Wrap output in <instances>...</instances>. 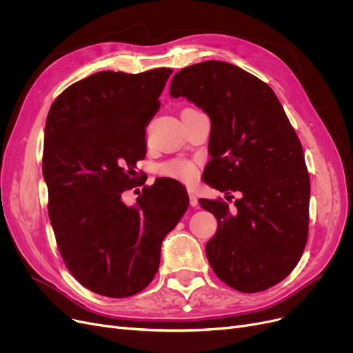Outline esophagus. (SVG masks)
Wrapping results in <instances>:
<instances>
[{
    "label": "esophagus",
    "instance_id": "obj_1",
    "mask_svg": "<svg viewBox=\"0 0 353 353\" xmlns=\"http://www.w3.org/2000/svg\"><path fill=\"white\" fill-rule=\"evenodd\" d=\"M189 199H190V206L196 208L199 205V200H197V197H196V194L193 192H189Z\"/></svg>",
    "mask_w": 353,
    "mask_h": 353
}]
</instances>
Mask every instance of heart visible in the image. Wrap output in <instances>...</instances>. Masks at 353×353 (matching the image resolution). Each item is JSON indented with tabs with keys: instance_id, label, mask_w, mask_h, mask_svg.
<instances>
[{
	"instance_id": "b5f03b06",
	"label": "heart",
	"mask_w": 353,
	"mask_h": 353,
	"mask_svg": "<svg viewBox=\"0 0 353 353\" xmlns=\"http://www.w3.org/2000/svg\"><path fill=\"white\" fill-rule=\"evenodd\" d=\"M159 172L170 179L181 181H193L197 177V167L194 163L184 159H172L159 167Z\"/></svg>"
}]
</instances>
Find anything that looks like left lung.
I'll list each match as a JSON object with an SVG mask.
<instances>
[{
  "label": "left lung",
  "mask_w": 353,
  "mask_h": 353,
  "mask_svg": "<svg viewBox=\"0 0 353 353\" xmlns=\"http://www.w3.org/2000/svg\"><path fill=\"white\" fill-rule=\"evenodd\" d=\"M174 99L186 97L212 120L205 181L226 201L201 200L217 230L206 245L221 282L266 290L296 268L309 233L310 179L301 140L273 90L237 65L203 61L176 72ZM233 199V196H226Z\"/></svg>",
  "instance_id": "1"
}]
</instances>
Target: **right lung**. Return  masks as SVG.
<instances>
[{"mask_svg":"<svg viewBox=\"0 0 353 353\" xmlns=\"http://www.w3.org/2000/svg\"><path fill=\"white\" fill-rule=\"evenodd\" d=\"M172 72H96L67 87L48 111L43 174L55 240L70 273L107 298L150 285L163 239L189 208L188 192L173 179L144 186L136 208L121 200L134 188L145 127Z\"/></svg>","mask_w":353,"mask_h":353,"instance_id":"right-lung-1","label":"right lung"}]
</instances>
